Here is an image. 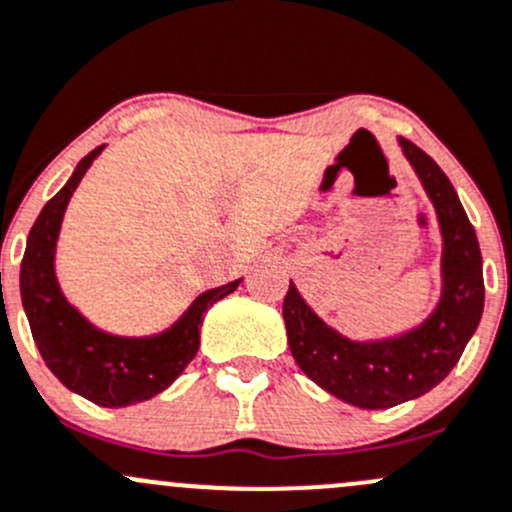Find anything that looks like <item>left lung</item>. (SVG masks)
<instances>
[{"label":"left lung","instance_id":"1","mask_svg":"<svg viewBox=\"0 0 512 512\" xmlns=\"http://www.w3.org/2000/svg\"><path fill=\"white\" fill-rule=\"evenodd\" d=\"M441 233V297L419 326L387 338L355 341L328 326L289 282L282 316L289 351L321 390L360 410L417 400L451 373L483 314V260L476 230L454 186L429 154L397 137Z\"/></svg>","mask_w":512,"mask_h":512}]
</instances>
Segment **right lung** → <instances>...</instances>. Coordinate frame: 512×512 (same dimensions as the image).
<instances>
[{
	"label": "right lung",
	"instance_id": "add662e5",
	"mask_svg": "<svg viewBox=\"0 0 512 512\" xmlns=\"http://www.w3.org/2000/svg\"><path fill=\"white\" fill-rule=\"evenodd\" d=\"M105 144L78 161L66 186L43 206L26 240L19 289L31 336L48 370L68 390L100 407H129L152 400L174 383L198 353L201 324L215 301L233 294L242 277L208 289L164 331L120 336L102 331L66 299L56 274V247L63 215L75 188Z\"/></svg>",
	"mask_w": 512,
	"mask_h": 512
}]
</instances>
